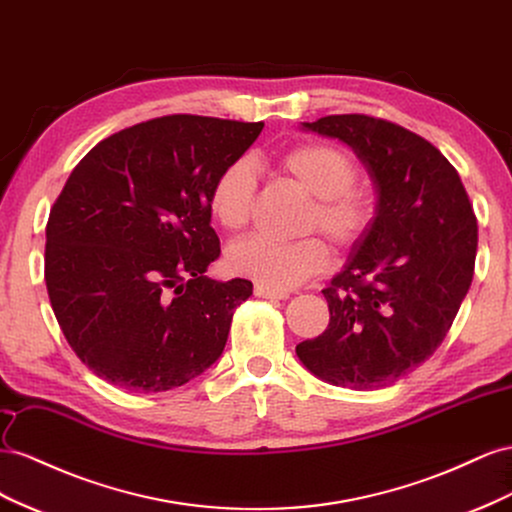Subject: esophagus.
<instances>
[{"mask_svg": "<svg viewBox=\"0 0 512 512\" xmlns=\"http://www.w3.org/2000/svg\"><path fill=\"white\" fill-rule=\"evenodd\" d=\"M255 296H259V298H268V300H285V298H289L287 291L270 289V287H264V285H255Z\"/></svg>", "mask_w": 512, "mask_h": 512, "instance_id": "1", "label": "esophagus"}]
</instances>
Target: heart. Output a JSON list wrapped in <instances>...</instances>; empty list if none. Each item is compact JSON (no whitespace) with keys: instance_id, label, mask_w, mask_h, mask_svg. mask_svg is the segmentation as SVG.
Here are the masks:
<instances>
[{"instance_id":"b5f03b06","label":"heart","mask_w":512,"mask_h":512,"mask_svg":"<svg viewBox=\"0 0 512 512\" xmlns=\"http://www.w3.org/2000/svg\"><path fill=\"white\" fill-rule=\"evenodd\" d=\"M276 167L306 195L302 231H321L341 253H352L371 233L379 199L369 182L356 180L352 154L334 143L302 141L276 158ZM257 178L248 160L240 158L216 173L208 195V210L223 229L236 233L251 221ZM227 268L270 289H291L330 266V248L317 236L294 242L246 238L227 248Z\"/></svg>"}]
</instances>
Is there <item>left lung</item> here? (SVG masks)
<instances>
[{"label":"left lung","instance_id":"1","mask_svg":"<svg viewBox=\"0 0 512 512\" xmlns=\"http://www.w3.org/2000/svg\"><path fill=\"white\" fill-rule=\"evenodd\" d=\"M306 130L352 145L377 188V221L321 294L330 324L296 345L313 375L375 390L442 345L472 285L478 225L457 169L412 130L364 113L326 115Z\"/></svg>","mask_w":512,"mask_h":512}]
</instances>
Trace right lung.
Segmentation results:
<instances>
[{
	"instance_id": "1",
	"label": "right lung",
	"mask_w": 512,
	"mask_h": 512,
	"mask_svg": "<svg viewBox=\"0 0 512 512\" xmlns=\"http://www.w3.org/2000/svg\"><path fill=\"white\" fill-rule=\"evenodd\" d=\"M264 122L163 115L102 139L55 199L45 246L53 313L87 369L165 392L223 354L253 283L208 279L221 255L208 195Z\"/></svg>"
}]
</instances>
